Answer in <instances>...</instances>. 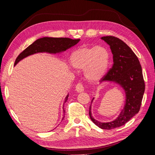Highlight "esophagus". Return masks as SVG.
Here are the masks:
<instances>
[{"label": "esophagus", "mask_w": 155, "mask_h": 155, "mask_svg": "<svg viewBox=\"0 0 155 155\" xmlns=\"http://www.w3.org/2000/svg\"><path fill=\"white\" fill-rule=\"evenodd\" d=\"M76 91L78 92H82L84 91V87L82 83H78L77 85L76 86Z\"/></svg>", "instance_id": "esophagus-1"}]
</instances>
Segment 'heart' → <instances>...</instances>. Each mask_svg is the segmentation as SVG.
I'll use <instances>...</instances> for the list:
<instances>
[{"label":"heart","instance_id":"obj_1","mask_svg":"<svg viewBox=\"0 0 155 155\" xmlns=\"http://www.w3.org/2000/svg\"><path fill=\"white\" fill-rule=\"evenodd\" d=\"M109 60V52L100 46H81L70 56L71 66L78 70L84 69L86 78L91 82L100 81L105 76Z\"/></svg>","mask_w":155,"mask_h":155}]
</instances>
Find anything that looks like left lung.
Returning a JSON list of instances; mask_svg holds the SVG:
<instances>
[{"instance_id":"8db88e82","label":"left lung","mask_w":155,"mask_h":155,"mask_svg":"<svg viewBox=\"0 0 155 155\" xmlns=\"http://www.w3.org/2000/svg\"><path fill=\"white\" fill-rule=\"evenodd\" d=\"M110 46L113 55V65L102 81H114L124 89L125 101L118 117L110 122L101 123L93 118L91 104L89 108L91 120L102 129H112L125 124L140 110L145 91L142 67L137 56L123 41L113 36L101 38Z\"/></svg>"}]
</instances>
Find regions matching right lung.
<instances>
[{
	"mask_svg": "<svg viewBox=\"0 0 155 155\" xmlns=\"http://www.w3.org/2000/svg\"><path fill=\"white\" fill-rule=\"evenodd\" d=\"M80 39H72L67 37H61V38H55V37H45L40 38L34 42L28 47H27L24 51L18 55L17 58L15 65L24 58L30 55L37 53L46 52L49 54H57L61 53L66 50L70 48L72 46L76 45L79 43ZM68 94L65 97L64 102L68 100ZM64 117V110L63 109Z\"/></svg>",
	"mask_w": 155,
	"mask_h": 155,
	"instance_id": "right-lung-1",
	"label": "right lung"
}]
</instances>
